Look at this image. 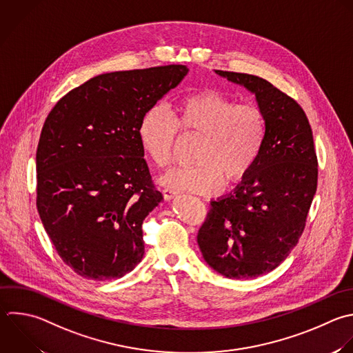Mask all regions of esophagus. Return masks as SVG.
<instances>
[{"mask_svg": "<svg viewBox=\"0 0 353 353\" xmlns=\"http://www.w3.org/2000/svg\"><path fill=\"white\" fill-rule=\"evenodd\" d=\"M176 194H178V193H176V190H174V189H168V188L163 189V196H164L165 200H171V199H174Z\"/></svg>", "mask_w": 353, "mask_h": 353, "instance_id": "34e87169", "label": "esophagus"}]
</instances>
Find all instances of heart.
I'll return each mask as SVG.
<instances>
[{"label": "heart", "mask_w": 353, "mask_h": 353, "mask_svg": "<svg viewBox=\"0 0 353 353\" xmlns=\"http://www.w3.org/2000/svg\"><path fill=\"white\" fill-rule=\"evenodd\" d=\"M176 132L199 137L197 165L168 171L161 183L174 190L211 194L222 182H240L256 163L266 138V117L252 103H236L216 91H200L182 98L171 112L150 108L138 127L146 157L157 167L172 159Z\"/></svg>", "instance_id": "obj_1"}]
</instances>
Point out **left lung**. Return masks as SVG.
Segmentation results:
<instances>
[{"instance_id":"1","label":"left lung","mask_w":353,"mask_h":353,"mask_svg":"<svg viewBox=\"0 0 353 353\" xmlns=\"http://www.w3.org/2000/svg\"><path fill=\"white\" fill-rule=\"evenodd\" d=\"M215 73L255 95L266 138L245 178L211 201L197 243L222 276L252 279L277 268L296 245L317 188V157L307 117L292 98L252 74Z\"/></svg>"}]
</instances>
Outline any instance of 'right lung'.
I'll return each instance as SVG.
<instances>
[{
	"mask_svg": "<svg viewBox=\"0 0 353 353\" xmlns=\"http://www.w3.org/2000/svg\"><path fill=\"white\" fill-rule=\"evenodd\" d=\"M183 65L99 74L50 112L37 148V210L57 252L77 274L112 280L145 252L142 223L163 200L138 127L175 88Z\"/></svg>",
	"mask_w": 353,
	"mask_h": 353,
	"instance_id": "right-lung-1",
	"label": "right lung"
}]
</instances>
